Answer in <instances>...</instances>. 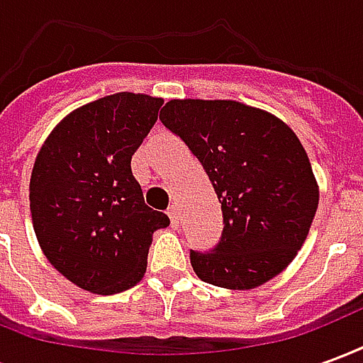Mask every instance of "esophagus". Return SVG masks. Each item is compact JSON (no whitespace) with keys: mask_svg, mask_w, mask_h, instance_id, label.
<instances>
[{"mask_svg":"<svg viewBox=\"0 0 363 363\" xmlns=\"http://www.w3.org/2000/svg\"><path fill=\"white\" fill-rule=\"evenodd\" d=\"M167 216H169V220H171V225L177 228V223H179V210H177V206H169Z\"/></svg>","mask_w":363,"mask_h":363,"instance_id":"1","label":"esophagus"}]
</instances>
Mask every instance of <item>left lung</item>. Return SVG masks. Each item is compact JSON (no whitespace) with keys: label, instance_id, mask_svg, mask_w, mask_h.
Wrapping results in <instances>:
<instances>
[{"label":"left lung","instance_id":"8db88e82","mask_svg":"<svg viewBox=\"0 0 363 363\" xmlns=\"http://www.w3.org/2000/svg\"><path fill=\"white\" fill-rule=\"evenodd\" d=\"M161 122L204 167L223 212L210 252L190 251L202 281L252 289L296 259L319 206V184L294 130L239 101L173 99Z\"/></svg>","mask_w":363,"mask_h":363}]
</instances>
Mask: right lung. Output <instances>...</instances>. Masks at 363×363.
<instances>
[{
    "instance_id": "obj_1",
    "label": "right lung",
    "mask_w": 363,
    "mask_h": 363,
    "mask_svg": "<svg viewBox=\"0 0 363 363\" xmlns=\"http://www.w3.org/2000/svg\"><path fill=\"white\" fill-rule=\"evenodd\" d=\"M163 99L114 93L69 112L38 151L28 184L44 257L77 288L112 296L142 280L153 231L169 225L143 202L132 155Z\"/></svg>"
}]
</instances>
